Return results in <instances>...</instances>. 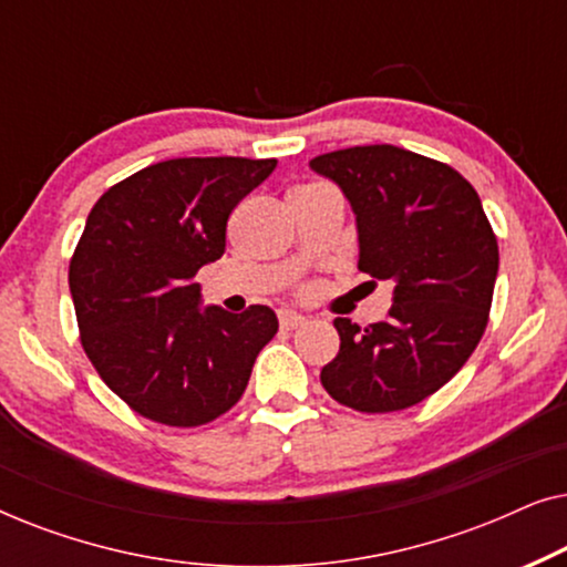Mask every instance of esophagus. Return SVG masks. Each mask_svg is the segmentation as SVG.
I'll use <instances>...</instances> for the list:
<instances>
[{
	"mask_svg": "<svg viewBox=\"0 0 567 567\" xmlns=\"http://www.w3.org/2000/svg\"><path fill=\"white\" fill-rule=\"evenodd\" d=\"M278 322H281L284 330H297L307 320L299 312H291V309H281V312H278Z\"/></svg>",
	"mask_w": 567,
	"mask_h": 567,
	"instance_id": "34e87169",
	"label": "esophagus"
}]
</instances>
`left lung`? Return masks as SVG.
Masks as SVG:
<instances>
[{
    "instance_id": "1",
    "label": "left lung",
    "mask_w": 567,
    "mask_h": 567,
    "mask_svg": "<svg viewBox=\"0 0 567 567\" xmlns=\"http://www.w3.org/2000/svg\"><path fill=\"white\" fill-rule=\"evenodd\" d=\"M351 200L359 270L392 278V307L369 328L338 317L340 351L322 386L359 413H394L439 392L487 328L498 239L477 190L454 167L392 144L309 162Z\"/></svg>"
}]
</instances>
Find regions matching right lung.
<instances>
[{"label":"right lung","mask_w":567,"mask_h":567,"mask_svg":"<svg viewBox=\"0 0 567 567\" xmlns=\"http://www.w3.org/2000/svg\"><path fill=\"white\" fill-rule=\"evenodd\" d=\"M276 159L181 157L138 169L92 206L69 262L82 348L134 413L193 429L243 398L276 336L270 307L200 309L198 268L219 260L227 221Z\"/></svg>","instance_id":"1"}]
</instances>
